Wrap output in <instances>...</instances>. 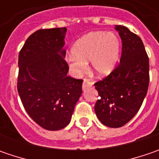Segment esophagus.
Here are the masks:
<instances>
[{"label":"esophagus","mask_w":159,"mask_h":159,"mask_svg":"<svg viewBox=\"0 0 159 159\" xmlns=\"http://www.w3.org/2000/svg\"><path fill=\"white\" fill-rule=\"evenodd\" d=\"M93 85V82L90 80H88V79H84L83 80V84H82V88L83 89H85L86 88H89Z\"/></svg>","instance_id":"34e87169"}]
</instances>
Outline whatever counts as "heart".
I'll list each match as a JSON object with an SVG mask.
<instances>
[{"instance_id": "1", "label": "heart", "mask_w": 159, "mask_h": 159, "mask_svg": "<svg viewBox=\"0 0 159 159\" xmlns=\"http://www.w3.org/2000/svg\"><path fill=\"white\" fill-rule=\"evenodd\" d=\"M120 54V40L115 34L90 33L77 41L72 54L67 57L70 70L79 74L86 69L90 61V70L98 76L110 74L118 63Z\"/></svg>"}]
</instances>
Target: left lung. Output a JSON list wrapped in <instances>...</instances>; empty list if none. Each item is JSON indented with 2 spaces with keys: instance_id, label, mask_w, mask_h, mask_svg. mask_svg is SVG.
Listing matches in <instances>:
<instances>
[{
  "instance_id": "8db88e82",
  "label": "left lung",
  "mask_w": 159,
  "mask_h": 159,
  "mask_svg": "<svg viewBox=\"0 0 159 159\" xmlns=\"http://www.w3.org/2000/svg\"><path fill=\"white\" fill-rule=\"evenodd\" d=\"M122 40L119 65L95 83L99 99L95 111L102 123L120 127L129 122L143 104L150 82V64L143 40L123 25H116Z\"/></svg>"
}]
</instances>
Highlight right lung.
Masks as SVG:
<instances>
[{
	"mask_svg": "<svg viewBox=\"0 0 159 159\" xmlns=\"http://www.w3.org/2000/svg\"><path fill=\"white\" fill-rule=\"evenodd\" d=\"M66 28L34 32L18 55L17 91L28 115L47 130L70 123L82 93V80L68 76L64 60Z\"/></svg>",
	"mask_w": 159,
	"mask_h": 159,
	"instance_id": "add662e5",
	"label": "right lung"
}]
</instances>
